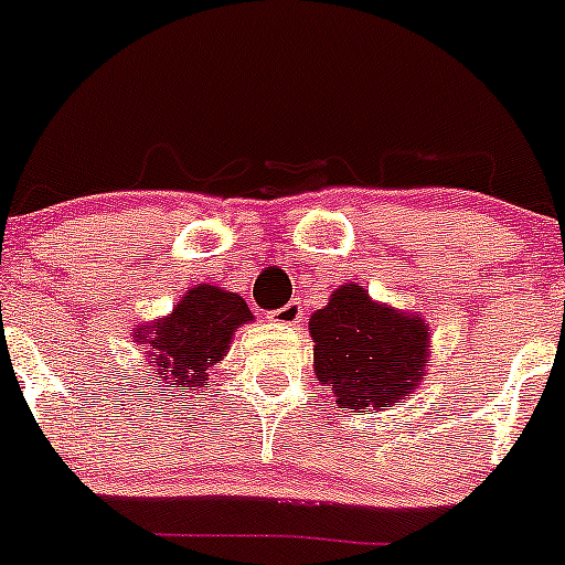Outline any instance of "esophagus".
Segmentation results:
<instances>
[{"mask_svg":"<svg viewBox=\"0 0 565 565\" xmlns=\"http://www.w3.org/2000/svg\"><path fill=\"white\" fill-rule=\"evenodd\" d=\"M269 318L275 323H285V326H294L301 321V305L299 301H288V305L280 307V310H271Z\"/></svg>","mask_w":565,"mask_h":565,"instance_id":"34e87169","label":"esophagus"}]
</instances>
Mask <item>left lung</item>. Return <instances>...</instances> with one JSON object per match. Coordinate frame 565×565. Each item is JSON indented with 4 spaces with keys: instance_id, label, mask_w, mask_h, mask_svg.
<instances>
[{
    "instance_id": "8db88e82",
    "label": "left lung",
    "mask_w": 565,
    "mask_h": 565,
    "mask_svg": "<svg viewBox=\"0 0 565 565\" xmlns=\"http://www.w3.org/2000/svg\"><path fill=\"white\" fill-rule=\"evenodd\" d=\"M316 375L337 405L353 413L392 408L422 381L429 356V326L370 299L362 285H342L310 318Z\"/></svg>"
}]
</instances>
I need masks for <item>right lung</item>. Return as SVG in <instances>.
Instances as JSON below:
<instances>
[{
  "label": "right lung",
  "mask_w": 565,
  "mask_h": 565,
  "mask_svg": "<svg viewBox=\"0 0 565 565\" xmlns=\"http://www.w3.org/2000/svg\"><path fill=\"white\" fill-rule=\"evenodd\" d=\"M253 312L239 294L198 285L168 318L136 329L141 345L152 348L157 377L173 386H209V372L223 362L231 337Z\"/></svg>",
  "instance_id": "right-lung-1"
}]
</instances>
